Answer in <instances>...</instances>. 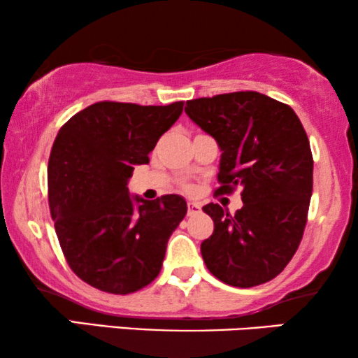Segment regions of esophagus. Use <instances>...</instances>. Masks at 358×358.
Segmentation results:
<instances>
[{"label": "esophagus", "instance_id": "obj_1", "mask_svg": "<svg viewBox=\"0 0 358 358\" xmlns=\"http://www.w3.org/2000/svg\"><path fill=\"white\" fill-rule=\"evenodd\" d=\"M200 212V205L195 202H189L187 203V215H197Z\"/></svg>", "mask_w": 358, "mask_h": 358}]
</instances>
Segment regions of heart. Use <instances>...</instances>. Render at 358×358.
<instances>
[{"instance_id": "b5f03b06", "label": "heart", "mask_w": 358, "mask_h": 358, "mask_svg": "<svg viewBox=\"0 0 358 358\" xmlns=\"http://www.w3.org/2000/svg\"><path fill=\"white\" fill-rule=\"evenodd\" d=\"M187 189H189V187H187Z\"/></svg>"}]
</instances>
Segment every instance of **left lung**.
Here are the masks:
<instances>
[{"mask_svg": "<svg viewBox=\"0 0 358 358\" xmlns=\"http://www.w3.org/2000/svg\"><path fill=\"white\" fill-rule=\"evenodd\" d=\"M185 114L222 151L217 194L243 189L234 215L218 203L203 207L215 224L200 244L205 266L233 287L272 280L300 246L313 194V156L300 119L256 91L187 101Z\"/></svg>", "mask_w": 358, "mask_h": 358, "instance_id": "8db88e82", "label": "left lung"}]
</instances>
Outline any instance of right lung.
Wrapping results in <instances>:
<instances>
[{"mask_svg":"<svg viewBox=\"0 0 358 358\" xmlns=\"http://www.w3.org/2000/svg\"><path fill=\"white\" fill-rule=\"evenodd\" d=\"M184 102H96L62 127L48 159V203L71 271L91 287L127 295L158 277L169 236L187 213L180 195H130L135 166L179 115Z\"/></svg>","mask_w":358,"mask_h":358,"instance_id":"1","label":"right lung"}]
</instances>
